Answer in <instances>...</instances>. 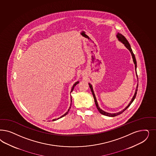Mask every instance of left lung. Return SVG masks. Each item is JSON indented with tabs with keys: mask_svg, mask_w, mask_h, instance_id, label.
Instances as JSON below:
<instances>
[{
	"mask_svg": "<svg viewBox=\"0 0 156 156\" xmlns=\"http://www.w3.org/2000/svg\"><path fill=\"white\" fill-rule=\"evenodd\" d=\"M116 37H117V38L118 39V40L119 41H121L122 43H123V44H124V45L126 46V48H127V49H128L130 51L131 54V55H132V57H133V62H134V64H135V69H136V77H138L137 73H136V57H135L134 54V53H133V50H132L131 48V46L130 45V44L129 43L128 41L126 40V38H125V37L123 35H122V34H120V33H118V34H117V35H116ZM89 86H90V90H91V92H92V95H93V96H94V101H95V102L96 106V108H97L98 110L99 111V112L101 114H103V115H104L108 116L114 117V116L119 115L121 114L122 112H123L125 111L126 110V109H127V108H128L129 106H130L131 104L133 103V101H134V99H135V98H136V92H137V90H138V84H137V86H136V92H135L134 95L133 96V98H132L131 101H130V102L129 103V105L127 106L126 108H125V109H123V110L119 112L114 113V114L108 113V112H105V111H104L102 110L101 109V108L99 107L98 103V101H96V98L95 95V94H94V90H93V88H92V85L90 84V83H89Z\"/></svg>",
	"mask_w": 156,
	"mask_h": 156,
	"instance_id": "obj_1",
	"label": "left lung"
}]
</instances>
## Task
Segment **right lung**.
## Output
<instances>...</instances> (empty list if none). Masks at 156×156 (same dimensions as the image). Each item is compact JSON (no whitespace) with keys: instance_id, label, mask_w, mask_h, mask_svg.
<instances>
[{"instance_id":"right-lung-1","label":"right lung","mask_w":156,"mask_h":156,"mask_svg":"<svg viewBox=\"0 0 156 156\" xmlns=\"http://www.w3.org/2000/svg\"><path fill=\"white\" fill-rule=\"evenodd\" d=\"M79 83V81H77V82H76L75 83L73 84V86L72 88V90H71V92H72V90H73V89H74V87H75V86H76V85H77L78 83ZM70 101H71V103H70V107H69V108L68 109V111L66 112V114H64L63 115L61 116H60V118H57V119H53V121H56V120H57V119H60V118H61L62 117H63V116H66V114H68V113L69 111V110H70V107H71V105H72V97H71V100H70Z\"/></svg>"}]
</instances>
